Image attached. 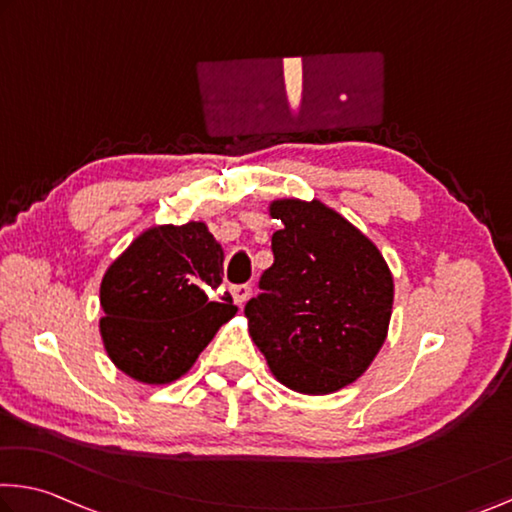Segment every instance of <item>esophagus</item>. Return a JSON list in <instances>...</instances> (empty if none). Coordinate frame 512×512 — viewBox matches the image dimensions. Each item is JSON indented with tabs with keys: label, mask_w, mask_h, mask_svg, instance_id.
Instances as JSON below:
<instances>
[{
	"label": "esophagus",
	"mask_w": 512,
	"mask_h": 512,
	"mask_svg": "<svg viewBox=\"0 0 512 512\" xmlns=\"http://www.w3.org/2000/svg\"><path fill=\"white\" fill-rule=\"evenodd\" d=\"M253 296V289H250L248 285H239V287H232V298L234 303H237L239 307L246 305V300Z\"/></svg>",
	"instance_id": "34e87169"
}]
</instances>
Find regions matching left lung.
Returning a JSON list of instances; mask_svg holds the SVG:
<instances>
[{
    "instance_id": "obj_1",
    "label": "left lung",
    "mask_w": 512,
    "mask_h": 512,
    "mask_svg": "<svg viewBox=\"0 0 512 512\" xmlns=\"http://www.w3.org/2000/svg\"><path fill=\"white\" fill-rule=\"evenodd\" d=\"M273 266L248 300L255 346L282 385L323 396L358 380L383 348L394 278L367 234L321 200L280 198Z\"/></svg>"
}]
</instances>
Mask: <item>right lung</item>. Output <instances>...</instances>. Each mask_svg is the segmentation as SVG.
Wrapping results in <instances>:
<instances>
[{
  "instance_id": "right-lung-1",
  "label": "right lung",
  "mask_w": 512,
  "mask_h": 512,
  "mask_svg": "<svg viewBox=\"0 0 512 512\" xmlns=\"http://www.w3.org/2000/svg\"><path fill=\"white\" fill-rule=\"evenodd\" d=\"M221 243L207 223L152 225L109 264L100 285V335L129 378L168 385L193 367L218 328L237 314L223 282Z\"/></svg>"
}]
</instances>
